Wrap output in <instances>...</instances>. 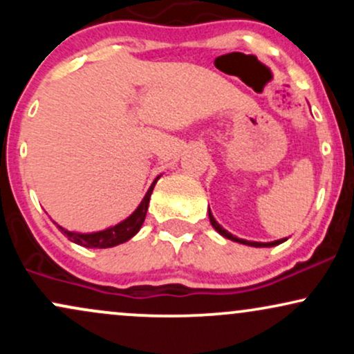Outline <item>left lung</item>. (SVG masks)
Here are the masks:
<instances>
[{
	"label": "left lung",
	"mask_w": 354,
	"mask_h": 354,
	"mask_svg": "<svg viewBox=\"0 0 354 354\" xmlns=\"http://www.w3.org/2000/svg\"><path fill=\"white\" fill-rule=\"evenodd\" d=\"M208 214H209V221H211V225H213V228L216 230L218 233L221 234V236L228 238V239H231V241H236V243H241V245L254 246V248H271V246H276V245H281L283 241H286V238H283V239H276V241H271V243H259V241H248V239H241V238L234 236V234L228 233V231H226L225 228H223V226L219 225V223L216 221V219H214L213 214H211V209H208Z\"/></svg>",
	"instance_id": "obj_1"
}]
</instances>
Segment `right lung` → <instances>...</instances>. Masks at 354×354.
<instances>
[{
    "mask_svg": "<svg viewBox=\"0 0 354 354\" xmlns=\"http://www.w3.org/2000/svg\"><path fill=\"white\" fill-rule=\"evenodd\" d=\"M158 180H160V176L153 181V185L149 186L148 191H146L145 198L141 200L140 205H138V208L133 211L128 218L118 223V225L109 226V228L103 231H95V233H76V231H68L64 230L63 226L58 225L59 231L70 239V241L84 248H113L121 245V243H126L128 239L135 236L141 226H143L146 211H148L149 205V198H151L153 188Z\"/></svg>",
    "mask_w": 354,
    "mask_h": 354,
    "instance_id": "obj_1",
    "label": "right lung"
}]
</instances>
